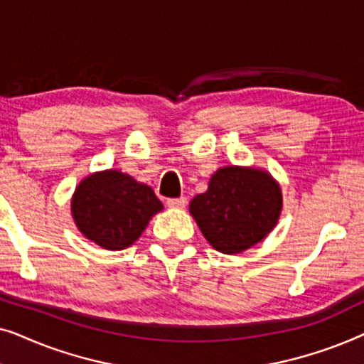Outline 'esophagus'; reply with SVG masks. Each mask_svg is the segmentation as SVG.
<instances>
[{
	"label": "esophagus",
	"instance_id": "obj_1",
	"mask_svg": "<svg viewBox=\"0 0 364 364\" xmlns=\"http://www.w3.org/2000/svg\"><path fill=\"white\" fill-rule=\"evenodd\" d=\"M167 205L171 208H183L187 205V198L186 197H178V198H167Z\"/></svg>",
	"mask_w": 364,
	"mask_h": 364
}]
</instances>
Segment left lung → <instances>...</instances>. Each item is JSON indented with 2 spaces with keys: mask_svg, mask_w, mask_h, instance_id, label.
I'll return each instance as SVG.
<instances>
[{
  "mask_svg": "<svg viewBox=\"0 0 364 364\" xmlns=\"http://www.w3.org/2000/svg\"><path fill=\"white\" fill-rule=\"evenodd\" d=\"M282 192L267 172L223 167L208 191L191 202V213L215 250L233 255L263 240L277 225Z\"/></svg>",
  "mask_w": 364,
  "mask_h": 364,
  "instance_id": "obj_1",
  "label": "left lung"
}]
</instances>
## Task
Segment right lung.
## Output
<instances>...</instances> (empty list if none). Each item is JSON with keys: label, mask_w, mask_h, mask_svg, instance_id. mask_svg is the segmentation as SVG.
Segmentation results:
<instances>
[{"label": "right lung", "mask_w": 364, "mask_h": 364, "mask_svg": "<svg viewBox=\"0 0 364 364\" xmlns=\"http://www.w3.org/2000/svg\"><path fill=\"white\" fill-rule=\"evenodd\" d=\"M162 203L146 183L119 171L94 173L79 183L73 217L82 235L106 250H124L141 237Z\"/></svg>", "instance_id": "add662e5"}]
</instances>
